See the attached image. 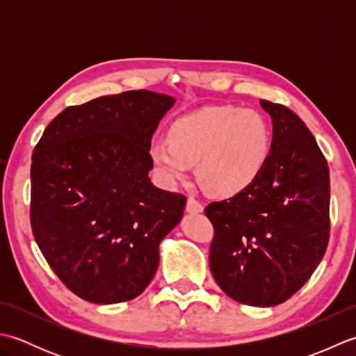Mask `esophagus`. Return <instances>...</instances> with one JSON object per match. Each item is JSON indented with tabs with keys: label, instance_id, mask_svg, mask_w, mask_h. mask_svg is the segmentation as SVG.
Here are the masks:
<instances>
[{
	"label": "esophagus",
	"instance_id": "obj_1",
	"mask_svg": "<svg viewBox=\"0 0 356 356\" xmlns=\"http://www.w3.org/2000/svg\"><path fill=\"white\" fill-rule=\"evenodd\" d=\"M186 213L188 214H200V213H203V205L200 202L190 197L186 202Z\"/></svg>",
	"mask_w": 356,
	"mask_h": 356
}]
</instances>
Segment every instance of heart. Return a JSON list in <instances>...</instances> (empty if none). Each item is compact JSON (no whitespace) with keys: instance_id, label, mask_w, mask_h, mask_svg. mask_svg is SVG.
Masks as SVG:
<instances>
[{"instance_id":"b5f03b06","label":"heart","mask_w":356,"mask_h":356,"mask_svg":"<svg viewBox=\"0 0 356 356\" xmlns=\"http://www.w3.org/2000/svg\"><path fill=\"white\" fill-rule=\"evenodd\" d=\"M269 149L270 133L259 113L214 105L174 120L170 139L151 143L149 157L166 184L184 180L197 163V177L205 190L234 195L260 176Z\"/></svg>"}]
</instances>
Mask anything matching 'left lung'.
<instances>
[{"instance_id":"obj_1","label":"left lung","mask_w":356,"mask_h":356,"mask_svg":"<svg viewBox=\"0 0 356 356\" xmlns=\"http://www.w3.org/2000/svg\"><path fill=\"white\" fill-rule=\"evenodd\" d=\"M272 119L268 162L246 190L209 203L216 236L209 266L241 305L283 303L318 266L329 241V168L312 133L284 105L260 101Z\"/></svg>"}]
</instances>
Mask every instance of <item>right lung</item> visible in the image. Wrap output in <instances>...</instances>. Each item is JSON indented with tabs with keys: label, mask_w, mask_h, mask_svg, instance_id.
I'll return each instance as SVG.
<instances>
[{
	"label": "right lung",
	"mask_w": 356,
	"mask_h": 356,
	"mask_svg": "<svg viewBox=\"0 0 356 356\" xmlns=\"http://www.w3.org/2000/svg\"><path fill=\"white\" fill-rule=\"evenodd\" d=\"M176 99L133 90L65 108L32 157L30 220L69 289L96 305L140 295L186 197L153 185L151 138Z\"/></svg>",
	"instance_id": "right-lung-1"
}]
</instances>
